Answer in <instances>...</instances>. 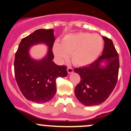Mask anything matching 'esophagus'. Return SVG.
Masks as SVG:
<instances>
[{
	"mask_svg": "<svg viewBox=\"0 0 131 131\" xmlns=\"http://www.w3.org/2000/svg\"><path fill=\"white\" fill-rule=\"evenodd\" d=\"M67 71H68V73L69 74L71 73H73V69L71 67H68V68H67Z\"/></svg>",
	"mask_w": 131,
	"mask_h": 131,
	"instance_id": "obj_1",
	"label": "esophagus"
}]
</instances>
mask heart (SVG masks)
Returning a JSON list of instances; mask_svg holds the SVG:
<instances>
[{
    "label": "heart",
    "instance_id": "obj_1",
    "mask_svg": "<svg viewBox=\"0 0 131 131\" xmlns=\"http://www.w3.org/2000/svg\"><path fill=\"white\" fill-rule=\"evenodd\" d=\"M103 47L104 41L100 35L78 33L65 36L61 43L56 41L53 45V52L60 62L68 60L70 54L73 64L84 66L98 57Z\"/></svg>",
    "mask_w": 131,
    "mask_h": 131
}]
</instances>
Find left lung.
<instances>
[{"label": "left lung", "instance_id": "left-lung-1", "mask_svg": "<svg viewBox=\"0 0 131 131\" xmlns=\"http://www.w3.org/2000/svg\"><path fill=\"white\" fill-rule=\"evenodd\" d=\"M104 48L102 54L88 66L74 69L79 74L81 81L75 86V94L80 102L86 106H97L113 92L117 81L119 60V54L111 39L103 37ZM103 61L104 68L100 66Z\"/></svg>", "mask_w": 131, "mask_h": 131}]
</instances>
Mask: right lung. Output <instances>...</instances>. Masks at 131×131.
<instances>
[{
  "mask_svg": "<svg viewBox=\"0 0 131 131\" xmlns=\"http://www.w3.org/2000/svg\"><path fill=\"white\" fill-rule=\"evenodd\" d=\"M54 29H37L22 39L15 54L14 73L16 81L23 95L27 100L37 103L48 102L56 92V79L68 75L66 66H58L52 61ZM45 43L49 47L47 55L40 60L30 57L31 46Z\"/></svg>",
  "mask_w": 131,
  "mask_h": 131,
  "instance_id": "obj_1",
  "label": "right lung"
}]
</instances>
